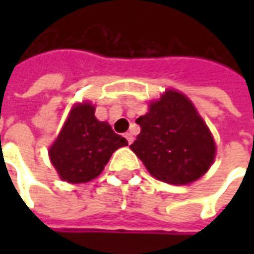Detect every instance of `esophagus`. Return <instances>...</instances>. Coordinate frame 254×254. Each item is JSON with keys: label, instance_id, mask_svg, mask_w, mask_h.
Returning a JSON list of instances; mask_svg holds the SVG:
<instances>
[{"label": "esophagus", "instance_id": "esophagus-1", "mask_svg": "<svg viewBox=\"0 0 254 254\" xmlns=\"http://www.w3.org/2000/svg\"><path fill=\"white\" fill-rule=\"evenodd\" d=\"M124 137H126V138H127V141H128V144H131L132 140H134V137H132V134H131V132H127V134H126V135H124Z\"/></svg>", "mask_w": 254, "mask_h": 254}]
</instances>
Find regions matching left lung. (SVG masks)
I'll return each mask as SVG.
<instances>
[{
  "label": "left lung",
  "instance_id": "left-lung-1",
  "mask_svg": "<svg viewBox=\"0 0 254 254\" xmlns=\"http://www.w3.org/2000/svg\"><path fill=\"white\" fill-rule=\"evenodd\" d=\"M135 123L141 131L130 148L154 178L187 185L199 180L213 164V137L185 94L165 90Z\"/></svg>",
  "mask_w": 254,
  "mask_h": 254
}]
</instances>
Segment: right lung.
<instances>
[{
    "label": "right lung",
    "mask_w": 254,
    "mask_h": 254,
    "mask_svg": "<svg viewBox=\"0 0 254 254\" xmlns=\"http://www.w3.org/2000/svg\"><path fill=\"white\" fill-rule=\"evenodd\" d=\"M128 145L113 131L110 124L99 122L92 103L74 104L58 138L49 148V158L61 180L83 184L99 177L117 148Z\"/></svg>",
    "instance_id": "add662e5"
}]
</instances>
